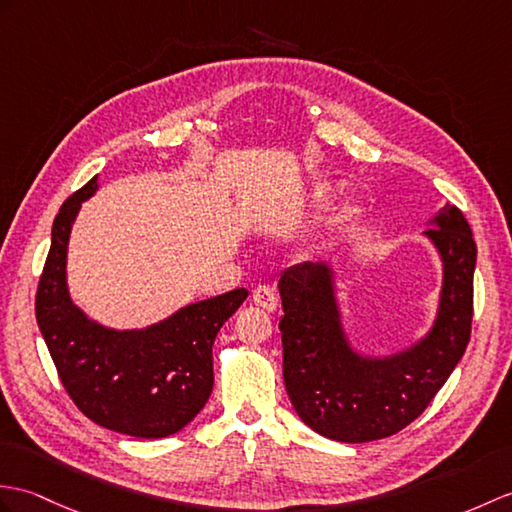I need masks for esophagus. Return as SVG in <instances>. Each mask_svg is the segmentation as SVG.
Instances as JSON below:
<instances>
[{
    "label": "esophagus",
    "instance_id": "obj_1",
    "mask_svg": "<svg viewBox=\"0 0 512 512\" xmlns=\"http://www.w3.org/2000/svg\"><path fill=\"white\" fill-rule=\"evenodd\" d=\"M253 301L259 307H264L266 312H275L277 310V303H279L277 292L272 290L270 285H257V288L253 290Z\"/></svg>",
    "mask_w": 512,
    "mask_h": 512
}]
</instances>
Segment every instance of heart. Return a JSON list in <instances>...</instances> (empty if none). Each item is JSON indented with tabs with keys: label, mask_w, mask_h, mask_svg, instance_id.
Listing matches in <instances>:
<instances>
[{
	"label": "heart",
	"mask_w": 512,
	"mask_h": 512,
	"mask_svg": "<svg viewBox=\"0 0 512 512\" xmlns=\"http://www.w3.org/2000/svg\"><path fill=\"white\" fill-rule=\"evenodd\" d=\"M316 200L318 202H327L329 198H331V187H327V185H320L318 189H316Z\"/></svg>",
	"instance_id": "obj_1"
}]
</instances>
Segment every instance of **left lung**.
<instances>
[{"mask_svg":"<svg viewBox=\"0 0 512 512\" xmlns=\"http://www.w3.org/2000/svg\"><path fill=\"white\" fill-rule=\"evenodd\" d=\"M427 240L443 261L436 318L427 334L390 355L351 347L336 296V272L305 261L281 272L283 379L305 425L340 443L397 434L430 406L460 362L471 336L473 270L478 248L467 218L445 205Z\"/></svg>","mask_w":512,"mask_h":512,"instance_id":"1","label":"left lung"}]
</instances>
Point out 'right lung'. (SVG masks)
I'll use <instances>...</instances> for the list:
<instances>
[{"label": "right lung", "instance_id": "add662e5", "mask_svg": "<svg viewBox=\"0 0 512 512\" xmlns=\"http://www.w3.org/2000/svg\"><path fill=\"white\" fill-rule=\"evenodd\" d=\"M95 189L98 176L63 202L52 224L34 303L37 323L67 395L85 417L135 438L170 436L205 408L213 390V340L248 290L185 305L146 329L95 323L67 288L69 233Z\"/></svg>", "mask_w": 512, "mask_h": 512}]
</instances>
